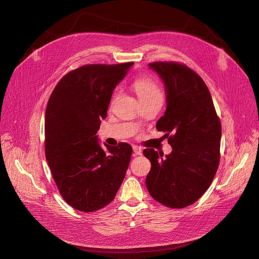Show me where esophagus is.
I'll return each mask as SVG.
<instances>
[{
	"mask_svg": "<svg viewBox=\"0 0 259 259\" xmlns=\"http://www.w3.org/2000/svg\"><path fill=\"white\" fill-rule=\"evenodd\" d=\"M133 156H141L142 155V151H141V149L140 147H138V146H136V145H134L133 146Z\"/></svg>",
	"mask_w": 259,
	"mask_h": 259,
	"instance_id": "esophagus-1",
	"label": "esophagus"
}]
</instances>
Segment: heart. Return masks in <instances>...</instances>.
Returning a JSON list of instances; mask_svg holds the SVG:
<instances>
[{
	"instance_id": "obj_1",
	"label": "heart",
	"mask_w": 259,
	"mask_h": 259,
	"mask_svg": "<svg viewBox=\"0 0 259 259\" xmlns=\"http://www.w3.org/2000/svg\"><path fill=\"white\" fill-rule=\"evenodd\" d=\"M133 89L138 96L139 101L150 99H162V94L155 82L150 79L140 78L134 81ZM115 97V96H114Z\"/></svg>"
}]
</instances>
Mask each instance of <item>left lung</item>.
<instances>
[{
    "instance_id": "1",
    "label": "left lung",
    "mask_w": 259,
    "mask_h": 259,
    "mask_svg": "<svg viewBox=\"0 0 259 259\" xmlns=\"http://www.w3.org/2000/svg\"><path fill=\"white\" fill-rule=\"evenodd\" d=\"M150 68L163 81L166 110L157 123L172 152L163 158L153 149L143 155L152 168L145 178L150 195L170 208L197 202L208 190L219 164L221 125L211 94L201 77L177 62H153Z\"/></svg>"
}]
</instances>
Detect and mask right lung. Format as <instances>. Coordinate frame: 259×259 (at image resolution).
<instances>
[{"label":"right lung","instance_id":"add662e5","mask_svg":"<svg viewBox=\"0 0 259 259\" xmlns=\"http://www.w3.org/2000/svg\"><path fill=\"white\" fill-rule=\"evenodd\" d=\"M133 62L89 64L71 70L53 90L45 114V152L64 201L93 212L115 199L126 175L132 147L103 150L96 135L117 85Z\"/></svg>","mask_w":259,"mask_h":259}]
</instances>
